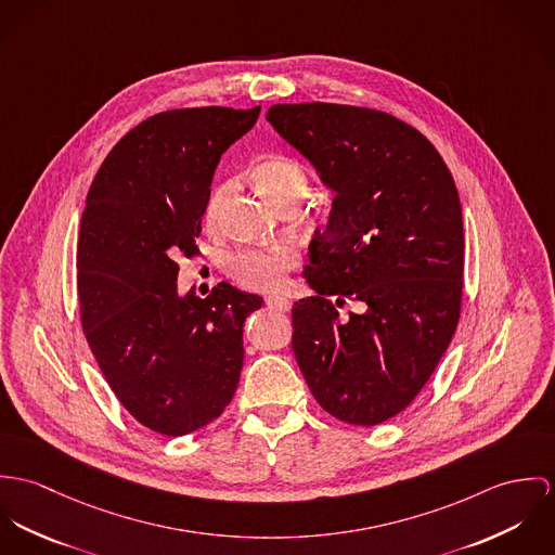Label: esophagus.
Returning <instances> with one entry per match:
<instances>
[{"label":"esophagus","mask_w":555,"mask_h":555,"mask_svg":"<svg viewBox=\"0 0 555 555\" xmlns=\"http://www.w3.org/2000/svg\"><path fill=\"white\" fill-rule=\"evenodd\" d=\"M266 305L270 308H274V310H279V312H287L289 310V300L287 298H283V296H268L266 298Z\"/></svg>","instance_id":"esophagus-1"}]
</instances>
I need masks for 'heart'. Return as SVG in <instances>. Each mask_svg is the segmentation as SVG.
I'll return each instance as SVG.
<instances>
[{"instance_id": "heart-1", "label": "heart", "mask_w": 555, "mask_h": 555, "mask_svg": "<svg viewBox=\"0 0 555 555\" xmlns=\"http://www.w3.org/2000/svg\"><path fill=\"white\" fill-rule=\"evenodd\" d=\"M253 179L259 189L272 199L274 206L281 210L294 206L307 197L308 172L307 168L294 157H268L253 168ZM234 191L232 181H221L212 186L206 208L204 221L208 225H217L223 217L225 204ZM298 263V253L289 245H276L268 248H241L232 253L225 261V270L230 279L238 285L255 289V292H270L279 289L287 272Z\"/></svg>"}]
</instances>
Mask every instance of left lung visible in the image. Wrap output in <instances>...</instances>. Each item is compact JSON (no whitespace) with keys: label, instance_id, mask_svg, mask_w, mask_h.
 <instances>
[{"label":"left lung","instance_id":"1","mask_svg":"<svg viewBox=\"0 0 555 555\" xmlns=\"http://www.w3.org/2000/svg\"><path fill=\"white\" fill-rule=\"evenodd\" d=\"M266 119L336 195L308 247L317 296L292 308V349L323 411L376 426L404 411L447 351L462 308L464 228L430 140L387 113L274 104ZM353 299L362 311L340 315Z\"/></svg>","mask_w":555,"mask_h":555}]
</instances>
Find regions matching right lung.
<instances>
[{
    "mask_svg": "<svg viewBox=\"0 0 555 555\" xmlns=\"http://www.w3.org/2000/svg\"><path fill=\"white\" fill-rule=\"evenodd\" d=\"M259 111L153 115L115 144L87 193L76 253L82 332L129 415L164 436L225 411L241 380L245 319L263 305L228 283L206 298L177 292L179 259L199 253L215 168Z\"/></svg>",
    "mask_w": 555,
    "mask_h": 555,
    "instance_id": "1",
    "label": "right lung"
}]
</instances>
